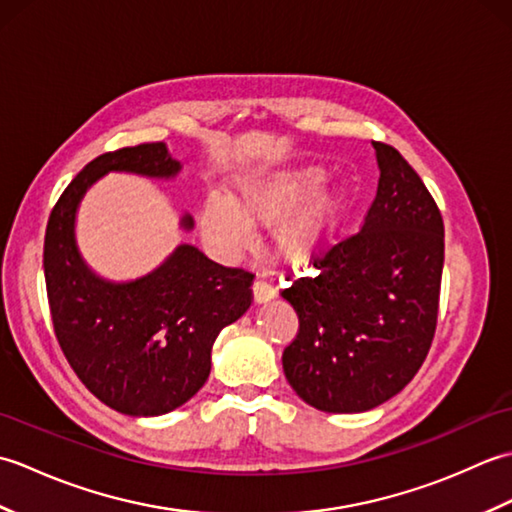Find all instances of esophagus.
Wrapping results in <instances>:
<instances>
[{"label": "esophagus", "instance_id": "obj_1", "mask_svg": "<svg viewBox=\"0 0 512 512\" xmlns=\"http://www.w3.org/2000/svg\"><path fill=\"white\" fill-rule=\"evenodd\" d=\"M253 297H255V303H266L275 297V288L268 284L264 275H257L253 284Z\"/></svg>", "mask_w": 512, "mask_h": 512}]
</instances>
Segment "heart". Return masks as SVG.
<instances>
[{"instance_id": "1", "label": "heart", "mask_w": 512, "mask_h": 512, "mask_svg": "<svg viewBox=\"0 0 512 512\" xmlns=\"http://www.w3.org/2000/svg\"><path fill=\"white\" fill-rule=\"evenodd\" d=\"M323 180L319 167L246 173L233 180L231 200L211 193L202 204V228L211 242L233 253L253 237V224H273L279 255L303 262L328 248L345 215L341 189H312Z\"/></svg>"}]
</instances>
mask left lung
<instances>
[{
  "mask_svg": "<svg viewBox=\"0 0 512 512\" xmlns=\"http://www.w3.org/2000/svg\"><path fill=\"white\" fill-rule=\"evenodd\" d=\"M376 198L361 231L281 290L299 317L281 363L290 387L328 413L369 411L416 376L436 334L444 224L398 151L376 143Z\"/></svg>",
  "mask_w": 512,
  "mask_h": 512,
  "instance_id": "8db88e82",
  "label": "left lung"
}]
</instances>
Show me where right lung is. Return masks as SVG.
I'll return each instance as SVG.
<instances>
[{
    "instance_id": "add662e5",
    "label": "right lung",
    "mask_w": 512,
    "mask_h": 512,
    "mask_svg": "<svg viewBox=\"0 0 512 512\" xmlns=\"http://www.w3.org/2000/svg\"><path fill=\"white\" fill-rule=\"evenodd\" d=\"M180 169L165 143L107 151L68 184L46 228L43 273L54 334L81 383L125 416H162L198 394L217 334L253 303V273L215 264L191 244L123 284L99 277L81 257L76 209L96 180L110 171L173 178ZM180 226L191 231V215Z\"/></svg>"
}]
</instances>
